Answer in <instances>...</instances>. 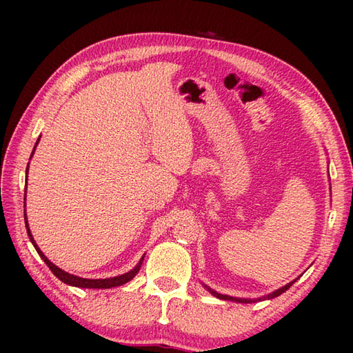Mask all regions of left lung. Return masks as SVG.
I'll return each instance as SVG.
<instances>
[{
  "label": "left lung",
  "mask_w": 353,
  "mask_h": 353,
  "mask_svg": "<svg viewBox=\"0 0 353 353\" xmlns=\"http://www.w3.org/2000/svg\"><path fill=\"white\" fill-rule=\"evenodd\" d=\"M296 281H297V279H294L292 282L285 285V287H282V288H279V290H276V291H273V292H270V294H267V296H264V297H259V299H238V297H232V296H226V294H220V292H216V291H214L212 288H209L208 285H205V288H206L209 292H211L212 296L221 299V301H230V302H238V303H254V302H259V301H265V299H274V297H277V296H281L282 292L287 291Z\"/></svg>",
  "instance_id": "obj_1"
}]
</instances>
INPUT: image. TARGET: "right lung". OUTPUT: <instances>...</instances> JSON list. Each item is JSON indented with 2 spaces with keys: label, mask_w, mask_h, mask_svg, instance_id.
<instances>
[{
  "label": "right lung",
  "mask_w": 353,
  "mask_h": 353,
  "mask_svg": "<svg viewBox=\"0 0 353 353\" xmlns=\"http://www.w3.org/2000/svg\"><path fill=\"white\" fill-rule=\"evenodd\" d=\"M37 142H39V139H37ZM37 142H36V145H37ZM36 145H34V148H36ZM34 148H33V153H34ZM33 153H32V156H33ZM27 172H28V167H27ZM26 191H27V186H26ZM24 206H26V196H24ZM24 220H26V228H27L28 238H30V241H32V244L34 245L36 252L39 253V256L43 259L45 264H47V265L50 267L52 274H54V276L57 277V279H61L63 283L71 285V287H77V288H99V290H106V288H112V287H119V285L127 283L129 281H132L134 276L138 274L139 268H141V264H142V261H144V256H142L141 261L137 264V267L132 268L130 272H127V273H124V274H121V276L108 277V279H85V277H79V276L70 274V273L63 272L62 268H59L57 265L52 264V262L42 253V250L39 249V247H37V244H36V241H34V238H33V235H32V232H30V228H28V221H27V214H26V211H24Z\"/></svg>",
  "instance_id": "obj_1"
}]
</instances>
